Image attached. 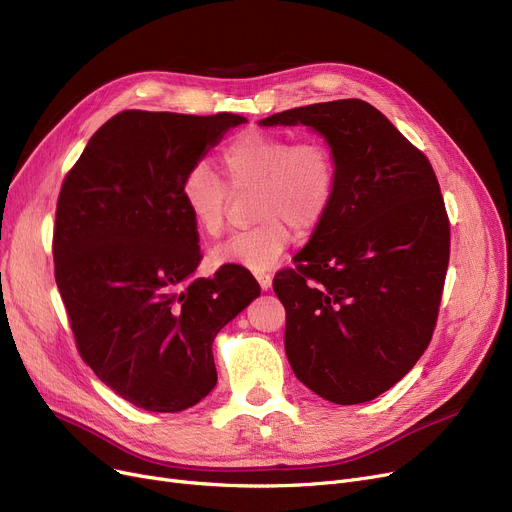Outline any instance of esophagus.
<instances>
[{
    "instance_id": "1",
    "label": "esophagus",
    "mask_w": 512,
    "mask_h": 512,
    "mask_svg": "<svg viewBox=\"0 0 512 512\" xmlns=\"http://www.w3.org/2000/svg\"><path fill=\"white\" fill-rule=\"evenodd\" d=\"M255 278L261 286V290H270L272 288V274L270 272H255Z\"/></svg>"
}]
</instances>
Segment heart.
Listing matches in <instances>:
<instances>
[{"label": "heart", "mask_w": 512, "mask_h": 512, "mask_svg": "<svg viewBox=\"0 0 512 512\" xmlns=\"http://www.w3.org/2000/svg\"><path fill=\"white\" fill-rule=\"evenodd\" d=\"M220 164L230 191L253 188V215L259 222L213 249V263L270 270L290 247L292 228L299 234L313 232L332 207L336 157L317 137L292 141L282 132L251 128L224 147ZM180 199L203 236L224 234L228 189L203 164L184 174Z\"/></svg>", "instance_id": "b5f03b06"}]
</instances>
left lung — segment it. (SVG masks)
<instances>
[{
  "instance_id": "8db88e82",
  "label": "left lung",
  "mask_w": 512,
  "mask_h": 512,
  "mask_svg": "<svg viewBox=\"0 0 512 512\" xmlns=\"http://www.w3.org/2000/svg\"><path fill=\"white\" fill-rule=\"evenodd\" d=\"M263 126L305 124L336 157L332 207L274 292L294 375L336 405L392 388L432 340L450 222L429 159L361 99L294 107Z\"/></svg>"
}]
</instances>
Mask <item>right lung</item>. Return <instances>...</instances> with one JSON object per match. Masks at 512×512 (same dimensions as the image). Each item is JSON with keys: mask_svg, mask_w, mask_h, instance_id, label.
Returning <instances> with one entry per match:
<instances>
[{"mask_svg": "<svg viewBox=\"0 0 512 512\" xmlns=\"http://www.w3.org/2000/svg\"><path fill=\"white\" fill-rule=\"evenodd\" d=\"M238 114L124 110L66 174L53 270L76 348L134 407L178 413L218 384L213 340L261 294L240 265L193 278L199 232L180 199L184 174Z\"/></svg>", "mask_w": 512, "mask_h": 512, "instance_id": "1", "label": "right lung"}]
</instances>
